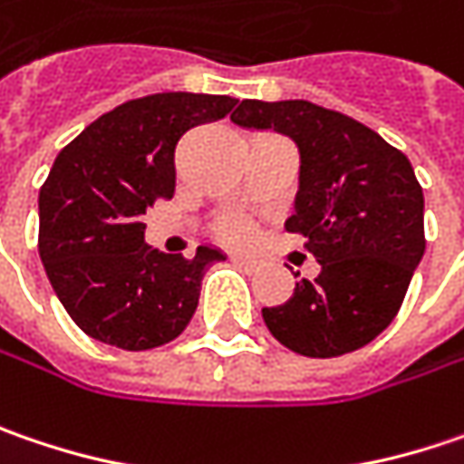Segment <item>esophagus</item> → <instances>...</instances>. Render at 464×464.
<instances>
[{"instance_id": "34e87169", "label": "esophagus", "mask_w": 464, "mask_h": 464, "mask_svg": "<svg viewBox=\"0 0 464 464\" xmlns=\"http://www.w3.org/2000/svg\"><path fill=\"white\" fill-rule=\"evenodd\" d=\"M232 261H235V264H237L240 268H245V271H256V268H258V261H256V258H243V256H235Z\"/></svg>"}]
</instances>
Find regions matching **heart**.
<instances>
[{
    "mask_svg": "<svg viewBox=\"0 0 464 464\" xmlns=\"http://www.w3.org/2000/svg\"><path fill=\"white\" fill-rule=\"evenodd\" d=\"M247 237H250V229L245 224H235L227 229V240H232V243H245Z\"/></svg>",
    "mask_w": 464,
    "mask_h": 464,
    "instance_id": "b5f03b06",
    "label": "heart"
}]
</instances>
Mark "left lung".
<instances>
[{
  "label": "left lung",
  "mask_w": 464,
  "mask_h": 464,
  "mask_svg": "<svg viewBox=\"0 0 464 464\" xmlns=\"http://www.w3.org/2000/svg\"><path fill=\"white\" fill-rule=\"evenodd\" d=\"M232 122L295 140L300 188L285 227L321 264L285 305L264 308L268 332L305 358L360 350L394 321L426 250L412 164L358 120L303 99H245Z\"/></svg>",
  "instance_id": "8db88e82"
}]
</instances>
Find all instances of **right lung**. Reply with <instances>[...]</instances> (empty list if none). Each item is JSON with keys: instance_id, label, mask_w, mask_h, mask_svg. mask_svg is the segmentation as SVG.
I'll use <instances>...</instances> for the list:
<instances>
[{"instance_id": "1", "label": "right lung", "mask_w": 464, "mask_h": 464, "mask_svg": "<svg viewBox=\"0 0 464 464\" xmlns=\"http://www.w3.org/2000/svg\"><path fill=\"white\" fill-rule=\"evenodd\" d=\"M237 99L153 93L102 114L64 146L38 193V256L59 303L82 332L120 350H153L185 332L211 264L146 245L143 214L174 196V146L221 120Z\"/></svg>"}]
</instances>
